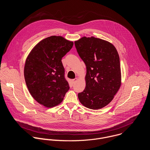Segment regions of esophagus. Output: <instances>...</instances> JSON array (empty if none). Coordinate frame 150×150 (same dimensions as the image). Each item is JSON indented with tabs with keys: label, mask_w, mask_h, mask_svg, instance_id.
I'll return each mask as SVG.
<instances>
[{
	"label": "esophagus",
	"mask_w": 150,
	"mask_h": 150,
	"mask_svg": "<svg viewBox=\"0 0 150 150\" xmlns=\"http://www.w3.org/2000/svg\"><path fill=\"white\" fill-rule=\"evenodd\" d=\"M78 80V78H75V79H73L72 80V83H75L76 82V81Z\"/></svg>",
	"instance_id": "esophagus-1"
}]
</instances>
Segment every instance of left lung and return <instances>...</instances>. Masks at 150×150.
Returning a JSON list of instances; mask_svg holds the SVG:
<instances>
[{
	"mask_svg": "<svg viewBox=\"0 0 150 150\" xmlns=\"http://www.w3.org/2000/svg\"><path fill=\"white\" fill-rule=\"evenodd\" d=\"M75 46L87 68L86 87L78 94L79 100L88 109H101L111 102L121 85L117 51L109 41L94 37H83Z\"/></svg>",
	"mask_w": 150,
	"mask_h": 150,
	"instance_id": "1",
	"label": "left lung"
}]
</instances>
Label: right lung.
Here are the masks:
<instances>
[{"label":"right lung","mask_w":150,"mask_h":150,"mask_svg":"<svg viewBox=\"0 0 150 150\" xmlns=\"http://www.w3.org/2000/svg\"><path fill=\"white\" fill-rule=\"evenodd\" d=\"M73 45L61 36H50L40 41L26 59L27 87L32 97L46 108L59 104L69 89L62 58Z\"/></svg>","instance_id":"obj_1"}]
</instances>
